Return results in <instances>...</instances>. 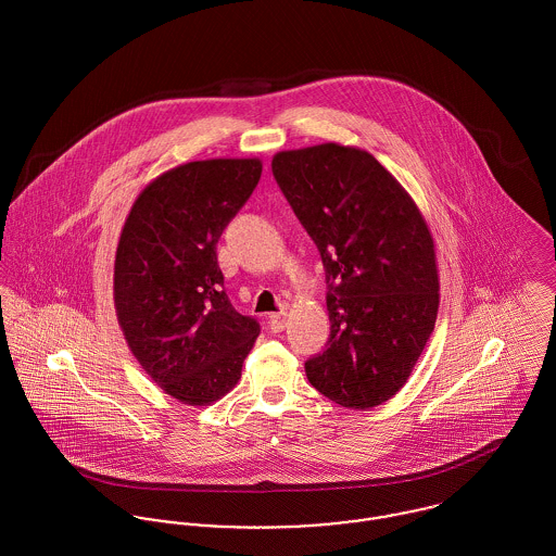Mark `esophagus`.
I'll use <instances>...</instances> for the list:
<instances>
[{
	"label": "esophagus",
	"mask_w": 556,
	"mask_h": 556,
	"mask_svg": "<svg viewBox=\"0 0 556 556\" xmlns=\"http://www.w3.org/2000/svg\"><path fill=\"white\" fill-rule=\"evenodd\" d=\"M267 325H269V329H271L274 333L282 331L285 325H287V313H276V315H271L269 320H267Z\"/></svg>",
	"instance_id": "34e87169"
}]
</instances>
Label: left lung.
<instances>
[{"instance_id": "8db88e82", "label": "left lung", "mask_w": 556, "mask_h": 556, "mask_svg": "<svg viewBox=\"0 0 556 556\" xmlns=\"http://www.w3.org/2000/svg\"><path fill=\"white\" fill-rule=\"evenodd\" d=\"M271 170L325 267L331 331L327 349L306 362V377L340 406L383 404L410 377L437 320L428 225L364 150L323 143L280 152Z\"/></svg>"}]
</instances>
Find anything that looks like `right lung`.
<instances>
[{
    "label": "right lung",
    "instance_id": "1",
    "mask_svg": "<svg viewBox=\"0 0 556 556\" xmlns=\"http://www.w3.org/2000/svg\"><path fill=\"white\" fill-rule=\"evenodd\" d=\"M256 159L197 160L137 197L115 254L124 338L168 396L205 406L238 386L261 327L231 306L216 243L261 179Z\"/></svg>",
    "mask_w": 556,
    "mask_h": 556
}]
</instances>
